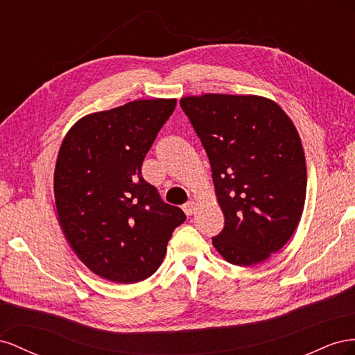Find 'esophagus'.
Returning a JSON list of instances; mask_svg holds the SVG:
<instances>
[{"instance_id":"34e87169","label":"esophagus","mask_w":355,"mask_h":355,"mask_svg":"<svg viewBox=\"0 0 355 355\" xmlns=\"http://www.w3.org/2000/svg\"><path fill=\"white\" fill-rule=\"evenodd\" d=\"M196 209V204L195 202H187V204L183 205V211L186 212V216H191Z\"/></svg>"}]
</instances>
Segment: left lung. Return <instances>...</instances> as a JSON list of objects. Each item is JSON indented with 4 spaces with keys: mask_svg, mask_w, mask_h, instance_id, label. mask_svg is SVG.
Wrapping results in <instances>:
<instances>
[{
    "mask_svg": "<svg viewBox=\"0 0 355 355\" xmlns=\"http://www.w3.org/2000/svg\"><path fill=\"white\" fill-rule=\"evenodd\" d=\"M209 159L225 227L212 245L232 265L252 266L295 234L306 198V164L290 117L254 95L181 98Z\"/></svg>",
    "mask_w": 355,
    "mask_h": 355,
    "instance_id": "obj_1",
    "label": "left lung"
}]
</instances>
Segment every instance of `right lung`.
Here are the masks:
<instances>
[{
    "instance_id": "add662e5",
    "label": "right lung",
    "mask_w": 355,
    "mask_h": 355,
    "mask_svg": "<svg viewBox=\"0 0 355 355\" xmlns=\"http://www.w3.org/2000/svg\"><path fill=\"white\" fill-rule=\"evenodd\" d=\"M177 99H139L85 116L68 130L55 168L58 220L77 257L101 278L134 284L153 275L184 223L141 166Z\"/></svg>"
}]
</instances>
